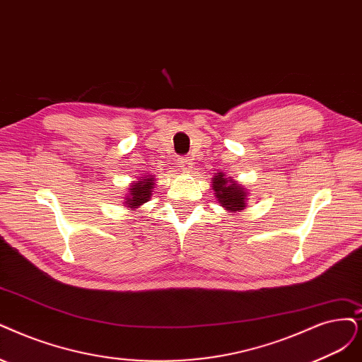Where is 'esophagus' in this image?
Segmentation results:
<instances>
[{
  "mask_svg": "<svg viewBox=\"0 0 362 362\" xmlns=\"http://www.w3.org/2000/svg\"><path fill=\"white\" fill-rule=\"evenodd\" d=\"M177 165H179L182 170L188 171V170L192 168V159H191L189 156H180V158H177Z\"/></svg>",
  "mask_w": 362,
  "mask_h": 362,
  "instance_id": "esophagus-1",
  "label": "esophagus"
}]
</instances>
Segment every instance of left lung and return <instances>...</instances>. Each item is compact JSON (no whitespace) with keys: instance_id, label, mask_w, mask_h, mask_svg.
I'll list each match as a JSON object with an SVG mask.
<instances>
[{"instance_id":"left-lung-1","label":"left lung","mask_w":362,"mask_h":362,"mask_svg":"<svg viewBox=\"0 0 362 362\" xmlns=\"http://www.w3.org/2000/svg\"><path fill=\"white\" fill-rule=\"evenodd\" d=\"M213 189L219 199L222 207L230 211L243 210L246 206V191L238 183L233 180H226L223 174L219 173V176H215L213 180Z\"/></svg>"}]
</instances>
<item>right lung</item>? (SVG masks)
I'll use <instances>...</instances> for the list:
<instances>
[{
  "label": "right lung",
  "instance_id": "1",
  "mask_svg": "<svg viewBox=\"0 0 362 362\" xmlns=\"http://www.w3.org/2000/svg\"><path fill=\"white\" fill-rule=\"evenodd\" d=\"M153 188V180L152 177L149 179H141L139 183L132 185L129 188V195L127 199V204L129 207H137L146 203L147 199L151 198V192Z\"/></svg>",
  "mask_w": 362,
  "mask_h": 362
}]
</instances>
